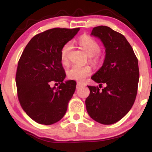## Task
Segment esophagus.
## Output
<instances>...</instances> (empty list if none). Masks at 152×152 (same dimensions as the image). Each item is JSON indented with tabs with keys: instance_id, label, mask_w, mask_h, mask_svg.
I'll return each mask as SVG.
<instances>
[{
	"instance_id": "34e87169",
	"label": "esophagus",
	"mask_w": 152,
	"mask_h": 152,
	"mask_svg": "<svg viewBox=\"0 0 152 152\" xmlns=\"http://www.w3.org/2000/svg\"><path fill=\"white\" fill-rule=\"evenodd\" d=\"M83 86H84V84L81 83V82H77V84H76V88L78 89V88H80V87Z\"/></svg>"
}]
</instances>
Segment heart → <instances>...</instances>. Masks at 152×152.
I'll return each instance as SVG.
<instances>
[{
  "label": "heart",
  "mask_w": 152,
  "mask_h": 152,
  "mask_svg": "<svg viewBox=\"0 0 152 152\" xmlns=\"http://www.w3.org/2000/svg\"><path fill=\"white\" fill-rule=\"evenodd\" d=\"M78 43L87 55L90 56V61L94 65H99L101 62L102 58L99 52L101 47L96 40L88 35H82L78 39ZM72 43H66L60 51L61 63L66 65L68 62V54L72 49ZM92 68L90 66H79L74 64L67 72L68 78L77 81H84L86 78L91 75Z\"/></svg>",
  "instance_id": "heart-1"
}]
</instances>
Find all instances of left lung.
<instances>
[{"mask_svg":"<svg viewBox=\"0 0 152 152\" xmlns=\"http://www.w3.org/2000/svg\"><path fill=\"white\" fill-rule=\"evenodd\" d=\"M91 35L99 38L105 48L101 68L91 77L99 86H88L85 104L92 119L103 125L117 123L129 111L137 96L140 78L138 60L133 48L120 33L107 26L93 28Z\"/></svg>","mask_w":152,"mask_h":152,"instance_id":"obj_1","label":"left lung"}]
</instances>
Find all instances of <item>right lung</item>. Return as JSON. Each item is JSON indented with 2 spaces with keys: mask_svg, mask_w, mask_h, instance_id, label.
I'll return each mask as SVG.
<instances>
[{
  "mask_svg": "<svg viewBox=\"0 0 152 152\" xmlns=\"http://www.w3.org/2000/svg\"><path fill=\"white\" fill-rule=\"evenodd\" d=\"M79 30L53 28L37 34L19 59L15 78L18 99L28 116L39 124L51 125L62 119L75 91V81L63 82L66 73L60 51ZM53 82L60 85L52 88Z\"/></svg>",
  "mask_w": 152,
  "mask_h": 152,
  "instance_id": "1",
  "label": "right lung"
}]
</instances>
